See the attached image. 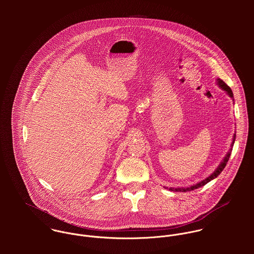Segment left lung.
Segmentation results:
<instances>
[{"mask_svg": "<svg viewBox=\"0 0 254 254\" xmlns=\"http://www.w3.org/2000/svg\"><path fill=\"white\" fill-rule=\"evenodd\" d=\"M216 83H217L218 86H219L222 90H224V91L228 94V96H229L230 98H232L233 101H234V95H233V92H232L231 88H230L223 80H221L220 78H217V82H216ZM235 141H236V134H234L233 142H232V144H231V148L229 149V151H228L227 154L225 155L224 159L221 161V163L219 164V166L214 170V172H213L212 174H210L208 177H206L204 180L198 182V183H196V184H194V185H192V186L187 187V188H169V190H173V191H189V190H192L198 189V188H200V187L206 185L208 182L215 179L218 175L223 171V169L225 168V166H226V164H227V162H228V160H229V158H230V155H231V152H232V149H233V145L235 144ZM165 189H168V188H165Z\"/></svg>", "mask_w": 254, "mask_h": 254, "instance_id": "left-lung-1", "label": "left lung"}]
</instances>
